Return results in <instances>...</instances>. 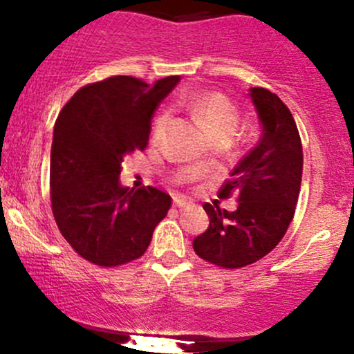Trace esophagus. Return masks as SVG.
<instances>
[{
	"label": "esophagus",
	"mask_w": 354,
	"mask_h": 354,
	"mask_svg": "<svg viewBox=\"0 0 354 354\" xmlns=\"http://www.w3.org/2000/svg\"><path fill=\"white\" fill-rule=\"evenodd\" d=\"M174 204H176V207H178V209H184V207H187L190 202L187 201V198L178 196V197H174Z\"/></svg>",
	"instance_id": "obj_1"
}]
</instances>
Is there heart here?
Instances as JSON below:
<instances>
[{
  "instance_id": "1",
  "label": "heart",
  "mask_w": 354,
  "mask_h": 354,
  "mask_svg": "<svg viewBox=\"0 0 354 354\" xmlns=\"http://www.w3.org/2000/svg\"><path fill=\"white\" fill-rule=\"evenodd\" d=\"M182 102H184V105L187 106V110L194 115L198 124L207 130L210 137L217 133L232 135L236 132V127L239 124V112L225 95L219 93V91H204V93L184 98ZM169 124V112H162L158 115L152 129L153 140H160L164 137Z\"/></svg>"
}]
</instances>
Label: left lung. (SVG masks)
<instances>
[{
  "label": "left lung",
  "mask_w": 354,
  "mask_h": 354,
  "mask_svg": "<svg viewBox=\"0 0 354 354\" xmlns=\"http://www.w3.org/2000/svg\"><path fill=\"white\" fill-rule=\"evenodd\" d=\"M263 135L222 184L221 198H237L234 212L204 204L210 224L194 239L201 259L239 269L263 259L279 244L295 217L303 177V145L286 103L272 91L251 88Z\"/></svg>",
  "instance_id": "8db88e82"
}]
</instances>
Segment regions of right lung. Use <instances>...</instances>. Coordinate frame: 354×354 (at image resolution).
<instances>
[{"label": "right lung", "instance_id": "add662e5", "mask_svg": "<svg viewBox=\"0 0 354 354\" xmlns=\"http://www.w3.org/2000/svg\"><path fill=\"white\" fill-rule=\"evenodd\" d=\"M178 75L156 85L117 75L82 86L55 122L50 160L51 210L78 256L117 268L144 256L172 197L156 187H122V162L145 150L157 106Z\"/></svg>", "mask_w": 354, "mask_h": 354}]
</instances>
